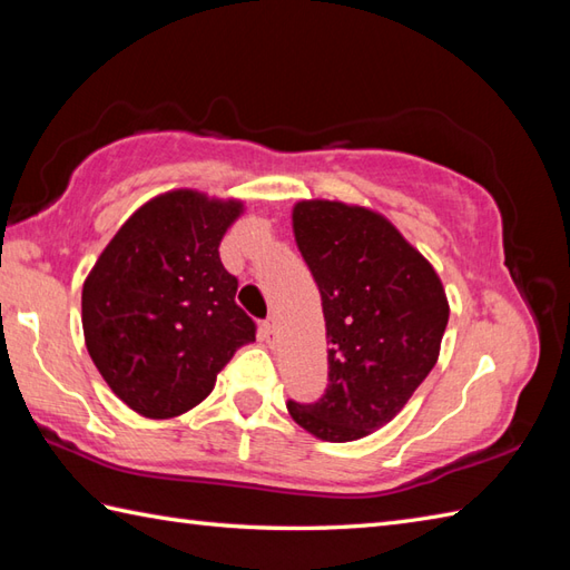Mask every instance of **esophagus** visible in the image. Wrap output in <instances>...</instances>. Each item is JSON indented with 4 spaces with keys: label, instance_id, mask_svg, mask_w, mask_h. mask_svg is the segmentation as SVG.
I'll use <instances>...</instances> for the list:
<instances>
[{
    "label": "esophagus",
    "instance_id": "34e87169",
    "mask_svg": "<svg viewBox=\"0 0 570 570\" xmlns=\"http://www.w3.org/2000/svg\"><path fill=\"white\" fill-rule=\"evenodd\" d=\"M259 333H262V337L266 343L272 341V335H274V318H266L264 323H262V328H259Z\"/></svg>",
    "mask_w": 570,
    "mask_h": 570
}]
</instances>
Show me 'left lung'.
<instances>
[{"label": "left lung", "mask_w": 570, "mask_h": 570, "mask_svg": "<svg viewBox=\"0 0 570 570\" xmlns=\"http://www.w3.org/2000/svg\"><path fill=\"white\" fill-rule=\"evenodd\" d=\"M294 235L318 284L331 350L325 394L286 409L321 441H357L390 423L439 360L443 284L386 217L357 205L301 200Z\"/></svg>", "instance_id": "left-lung-1"}]
</instances>
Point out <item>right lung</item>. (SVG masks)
<instances>
[{
  "mask_svg": "<svg viewBox=\"0 0 570 570\" xmlns=\"http://www.w3.org/2000/svg\"><path fill=\"white\" fill-rule=\"evenodd\" d=\"M237 200L171 190L119 227L82 286L85 345L110 390L147 419L186 414L213 392L257 323L235 304L220 239Z\"/></svg>",
  "mask_w": 570,
  "mask_h": 570,
  "instance_id": "right-lung-1",
  "label": "right lung"
}]
</instances>
